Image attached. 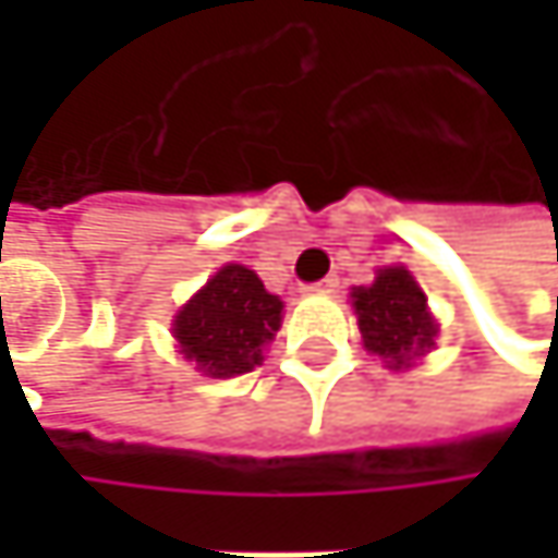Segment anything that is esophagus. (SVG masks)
Returning a JSON list of instances; mask_svg holds the SVG:
<instances>
[{
  "label": "esophagus",
  "instance_id": "esophagus-1",
  "mask_svg": "<svg viewBox=\"0 0 558 558\" xmlns=\"http://www.w3.org/2000/svg\"><path fill=\"white\" fill-rule=\"evenodd\" d=\"M306 290H313V293H336V290H339V278H336V275H329V278L310 283Z\"/></svg>",
  "mask_w": 558,
  "mask_h": 558
}]
</instances>
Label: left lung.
<instances>
[{"label": "left lung", "mask_w": 558, "mask_h": 558, "mask_svg": "<svg viewBox=\"0 0 558 558\" xmlns=\"http://www.w3.org/2000/svg\"><path fill=\"white\" fill-rule=\"evenodd\" d=\"M352 303L365 349L388 359V368H410V359L423 355L439 332L423 290L403 268H385L375 283L355 287Z\"/></svg>", "instance_id": "8db88e82"}]
</instances>
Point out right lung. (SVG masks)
Segmentation results:
<instances>
[{"instance_id":"right-lung-1","label":"right lung","mask_w":558,"mask_h":558,"mask_svg":"<svg viewBox=\"0 0 558 558\" xmlns=\"http://www.w3.org/2000/svg\"><path fill=\"white\" fill-rule=\"evenodd\" d=\"M280 303L255 271L226 265L173 319L180 352L209 378H235L262 365L280 326Z\"/></svg>"}]
</instances>
